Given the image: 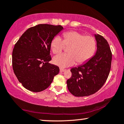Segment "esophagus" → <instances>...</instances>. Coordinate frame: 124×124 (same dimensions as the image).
Instances as JSON below:
<instances>
[{"label": "esophagus", "instance_id": "obj_1", "mask_svg": "<svg viewBox=\"0 0 124 124\" xmlns=\"http://www.w3.org/2000/svg\"><path fill=\"white\" fill-rule=\"evenodd\" d=\"M65 70H66L65 69H64L60 68V72H65Z\"/></svg>", "mask_w": 124, "mask_h": 124}]
</instances>
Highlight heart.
<instances>
[{
  "mask_svg": "<svg viewBox=\"0 0 124 124\" xmlns=\"http://www.w3.org/2000/svg\"><path fill=\"white\" fill-rule=\"evenodd\" d=\"M64 39L56 36L51 43L54 54L60 52L65 47H69V54H60L53 58L54 63L61 68L70 67L76 63L87 62L95 51V39L91 35H84L77 31H69L64 33Z\"/></svg>",
  "mask_w": 124,
  "mask_h": 124,
  "instance_id": "b5f03b06",
  "label": "heart"
}]
</instances>
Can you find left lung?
I'll use <instances>...</instances> for the list:
<instances>
[{
	"instance_id": "1",
	"label": "left lung",
	"mask_w": 124,
	"mask_h": 124,
	"mask_svg": "<svg viewBox=\"0 0 124 124\" xmlns=\"http://www.w3.org/2000/svg\"><path fill=\"white\" fill-rule=\"evenodd\" d=\"M97 50L85 63L70 69L72 77L67 81V87L75 96L94 94L103 86L111 67L112 52L104 37L95 34Z\"/></svg>"
}]
</instances>
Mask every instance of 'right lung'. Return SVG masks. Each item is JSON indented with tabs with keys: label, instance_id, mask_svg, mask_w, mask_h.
Segmentation results:
<instances>
[{
	"label": "right lung",
	"instance_id": "1",
	"mask_svg": "<svg viewBox=\"0 0 124 124\" xmlns=\"http://www.w3.org/2000/svg\"><path fill=\"white\" fill-rule=\"evenodd\" d=\"M62 29L61 25H37L28 29L15 44L13 72L25 89L33 92L45 90L59 73V68L48 62L52 40Z\"/></svg>",
	"mask_w": 124,
	"mask_h": 124
}]
</instances>
